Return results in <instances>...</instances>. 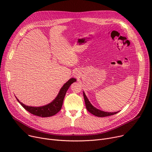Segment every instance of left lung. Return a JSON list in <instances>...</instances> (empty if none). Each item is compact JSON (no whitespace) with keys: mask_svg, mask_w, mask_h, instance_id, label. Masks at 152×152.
I'll return each instance as SVG.
<instances>
[{"mask_svg":"<svg viewBox=\"0 0 152 152\" xmlns=\"http://www.w3.org/2000/svg\"><path fill=\"white\" fill-rule=\"evenodd\" d=\"M83 95H84V101H85L86 109L87 110V111H89L91 113H92V115L96 116L97 117H105V116H111V115L116 114L119 111H116V112H106V111H102L97 108H95V107H94L92 105V103L90 102L89 99H87L84 92H83Z\"/></svg>","mask_w":152,"mask_h":152,"instance_id":"obj_1","label":"left lung"}]
</instances>
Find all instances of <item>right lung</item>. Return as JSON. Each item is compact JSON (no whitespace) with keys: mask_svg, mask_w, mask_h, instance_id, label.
Returning a JSON list of instances; mask_svg holds the SVG:
<instances>
[{"mask_svg":"<svg viewBox=\"0 0 152 152\" xmlns=\"http://www.w3.org/2000/svg\"><path fill=\"white\" fill-rule=\"evenodd\" d=\"M76 81V79L75 78L69 79L65 84H63V86L60 89L58 95H57V97L55 98V99L50 103H48V104L44 106H28L23 104V103L21 102L17 97L16 98H17V101L20 103L21 105L26 110L29 111L30 113L41 117H50L57 114L61 110L63 105V100L64 98H65L66 91L69 89V87L71 85V84Z\"/></svg>","mask_w":152,"mask_h":152,"instance_id":"obj_1","label":"right lung"}]
</instances>
